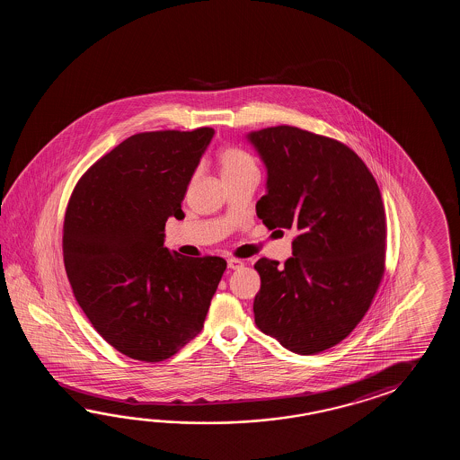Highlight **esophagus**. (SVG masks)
<instances>
[{"label": "esophagus", "instance_id": "obj_1", "mask_svg": "<svg viewBox=\"0 0 460 460\" xmlns=\"http://www.w3.org/2000/svg\"><path fill=\"white\" fill-rule=\"evenodd\" d=\"M243 264L242 260H236V258H228V261H226L228 270H240V268H243Z\"/></svg>", "mask_w": 460, "mask_h": 460}]
</instances>
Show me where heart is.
<instances>
[{
    "label": "heart",
    "instance_id": "heart-1",
    "mask_svg": "<svg viewBox=\"0 0 460 460\" xmlns=\"http://www.w3.org/2000/svg\"><path fill=\"white\" fill-rule=\"evenodd\" d=\"M218 166L222 177L236 176L242 174L244 171L256 169L253 157L250 156L246 151L240 147H226L218 155Z\"/></svg>",
    "mask_w": 460,
    "mask_h": 460
}]
</instances>
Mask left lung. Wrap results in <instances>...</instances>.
<instances>
[{
    "mask_svg": "<svg viewBox=\"0 0 460 460\" xmlns=\"http://www.w3.org/2000/svg\"><path fill=\"white\" fill-rule=\"evenodd\" d=\"M266 167L256 216L293 228V256L261 258L254 323L284 349L314 355L362 321L385 271V208L376 181L350 147L296 127L250 131Z\"/></svg>",
    "mask_w": 460,
    "mask_h": 460,
    "instance_id": "obj_1",
    "label": "left lung"
}]
</instances>
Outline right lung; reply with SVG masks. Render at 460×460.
<instances>
[{"instance_id":"1","label":"right lung","mask_w":460,"mask_h":460,"mask_svg":"<svg viewBox=\"0 0 460 460\" xmlns=\"http://www.w3.org/2000/svg\"><path fill=\"white\" fill-rule=\"evenodd\" d=\"M216 131H151L119 143L78 181L64 220V264L78 305L118 352L161 362L202 331L226 271L218 256L164 246Z\"/></svg>"}]
</instances>
